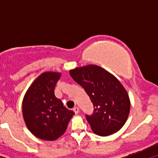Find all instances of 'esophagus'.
I'll use <instances>...</instances> for the list:
<instances>
[{
  "mask_svg": "<svg viewBox=\"0 0 158 158\" xmlns=\"http://www.w3.org/2000/svg\"><path fill=\"white\" fill-rule=\"evenodd\" d=\"M73 111H74L75 112V114H77L78 112H79V111H80V109H79V107H73Z\"/></svg>",
  "mask_w": 158,
  "mask_h": 158,
  "instance_id": "34e87169",
  "label": "esophagus"
}]
</instances>
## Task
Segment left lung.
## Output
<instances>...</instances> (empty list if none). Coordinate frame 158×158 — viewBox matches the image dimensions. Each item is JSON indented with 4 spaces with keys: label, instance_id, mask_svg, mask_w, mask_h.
Returning <instances> with one entry per match:
<instances>
[{
    "label": "left lung",
    "instance_id": "1",
    "mask_svg": "<svg viewBox=\"0 0 158 158\" xmlns=\"http://www.w3.org/2000/svg\"><path fill=\"white\" fill-rule=\"evenodd\" d=\"M69 74L85 90L93 103V113L85 117L93 132L107 136L119 131L127 119L131 104L118 79L94 65L72 69Z\"/></svg>",
    "mask_w": 158,
    "mask_h": 158
}]
</instances>
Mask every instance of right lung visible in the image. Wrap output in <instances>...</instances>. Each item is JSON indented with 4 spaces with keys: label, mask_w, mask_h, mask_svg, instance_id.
Listing matches in <instances>:
<instances>
[{
    "label": "right lung",
    "mask_w": 158,
    "mask_h": 158,
    "mask_svg": "<svg viewBox=\"0 0 158 158\" xmlns=\"http://www.w3.org/2000/svg\"><path fill=\"white\" fill-rule=\"evenodd\" d=\"M61 74L43 73L32 83L23 100V115L29 131L43 140L53 141L65 133L74 112L54 96Z\"/></svg>",
    "instance_id": "right-lung-1"
}]
</instances>
